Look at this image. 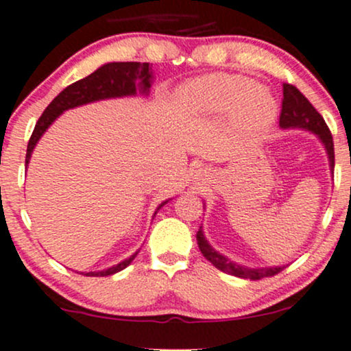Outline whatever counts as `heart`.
<instances>
[{"mask_svg":"<svg viewBox=\"0 0 351 351\" xmlns=\"http://www.w3.org/2000/svg\"><path fill=\"white\" fill-rule=\"evenodd\" d=\"M182 104L195 114H219L232 108L234 121L247 131L267 128L276 117L269 90L241 75H210L182 90Z\"/></svg>","mask_w":351,"mask_h":351,"instance_id":"obj_1","label":"heart"}]
</instances>
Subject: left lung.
I'll use <instances>...</instances> for the list:
<instances>
[{
	"label": "left lung",
	"mask_w": 351,
	"mask_h": 351,
	"mask_svg": "<svg viewBox=\"0 0 351 351\" xmlns=\"http://www.w3.org/2000/svg\"><path fill=\"white\" fill-rule=\"evenodd\" d=\"M279 126L282 129L289 128H301L306 131H311L319 138L323 143L324 149H326L328 160H330V168L333 171L335 168V147H333V136H331L330 129H328L326 123L318 112L311 106V102L298 90L296 87L291 84H284L282 86V109L281 116H279ZM197 242L200 247L202 254L206 261H210L217 269L222 272L235 276V278L250 279V281H259L263 278H271V276L279 274L286 265H276V267H247V265H241L228 257L222 256L217 252L208 241L205 239L204 230L202 227L197 232Z\"/></svg>",
	"instance_id": "obj_1"
}]
</instances>
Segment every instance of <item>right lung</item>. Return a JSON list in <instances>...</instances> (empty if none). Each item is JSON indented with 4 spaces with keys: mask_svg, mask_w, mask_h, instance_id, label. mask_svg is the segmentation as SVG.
Here are the masks:
<instances>
[{
    "mask_svg": "<svg viewBox=\"0 0 351 351\" xmlns=\"http://www.w3.org/2000/svg\"><path fill=\"white\" fill-rule=\"evenodd\" d=\"M151 82H153V70L151 65L146 62H110V64L102 65L86 79H80L77 82L70 84L65 87L53 101L50 102L49 108L43 110L40 119L36 121L35 129L32 132V138L28 141L27 147V160H25V166H28L29 158H32L33 149H35L36 143L42 138L43 132L50 128V124L60 116L64 110L79 108V106L88 104V102L102 101V99H114V97H126V95H136L149 94ZM168 202V200H166ZM166 202H163L156 208L154 215L158 210L163 206ZM138 252L132 254L131 257L123 263L112 265V267L104 269V271H95V272H86L84 276H112L116 272L126 269L129 264L134 261Z\"/></svg>",
    "mask_w": 351,
    "mask_h": 351,
    "instance_id": "obj_1",
    "label": "right lung"
}]
</instances>
